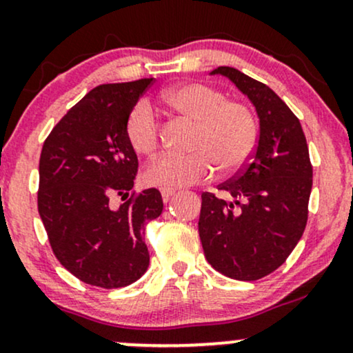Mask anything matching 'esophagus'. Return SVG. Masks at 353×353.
Listing matches in <instances>:
<instances>
[{
    "mask_svg": "<svg viewBox=\"0 0 353 353\" xmlns=\"http://www.w3.org/2000/svg\"><path fill=\"white\" fill-rule=\"evenodd\" d=\"M174 194H176V189H165V188L161 189V196H163L164 201H168L169 197L174 196Z\"/></svg>",
    "mask_w": 353,
    "mask_h": 353,
    "instance_id": "esophagus-1",
    "label": "esophagus"
}]
</instances>
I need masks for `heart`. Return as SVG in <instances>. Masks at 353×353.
<instances>
[{"mask_svg": "<svg viewBox=\"0 0 353 353\" xmlns=\"http://www.w3.org/2000/svg\"><path fill=\"white\" fill-rule=\"evenodd\" d=\"M182 116L196 121L189 154H163L145 168L148 184L165 189L208 181L219 165L224 174L249 163L257 145V121L247 104L228 101L224 92L202 83L182 84L163 94ZM125 137L136 152L151 156L159 148L161 123L156 109L141 99L125 119Z\"/></svg>", "mask_w": 353, "mask_h": 353, "instance_id": "obj_1", "label": "heart"}]
</instances>
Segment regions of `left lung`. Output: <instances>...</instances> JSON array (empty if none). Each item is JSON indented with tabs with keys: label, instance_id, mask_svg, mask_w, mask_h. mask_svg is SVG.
<instances>
[{
	"label": "left lung",
	"instance_id": "8db88e82",
	"mask_svg": "<svg viewBox=\"0 0 353 353\" xmlns=\"http://www.w3.org/2000/svg\"><path fill=\"white\" fill-rule=\"evenodd\" d=\"M210 74L229 78L250 99L261 132L244 169L217 188L232 199L202 194L199 237L217 272L257 281L285 262L305 230L312 190L309 148L301 121L269 86L229 66Z\"/></svg>",
	"mask_w": 353,
	"mask_h": 353
}]
</instances>
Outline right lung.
Here are the masks:
<instances>
[{"label": "right lung", "instance_id": "1", "mask_svg": "<svg viewBox=\"0 0 353 353\" xmlns=\"http://www.w3.org/2000/svg\"><path fill=\"white\" fill-rule=\"evenodd\" d=\"M152 81L91 89L43 144L39 216L61 265L89 285L119 289L148 270L145 224L161 216L164 204L154 188L125 201L137 174L125 119ZM112 195L125 201L117 210L108 202Z\"/></svg>", "mask_w": 353, "mask_h": 353}]
</instances>
